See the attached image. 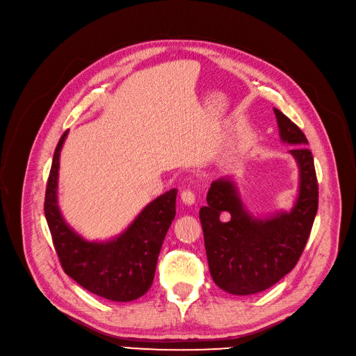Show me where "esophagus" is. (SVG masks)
I'll return each mask as SVG.
<instances>
[{"label": "esophagus", "mask_w": 356, "mask_h": 356, "mask_svg": "<svg viewBox=\"0 0 356 356\" xmlns=\"http://www.w3.org/2000/svg\"><path fill=\"white\" fill-rule=\"evenodd\" d=\"M180 197H181V202H183L184 204H188V207H191V204H193L195 200H196L195 193H193L191 189H184V191L181 192Z\"/></svg>", "instance_id": "34e87169"}]
</instances>
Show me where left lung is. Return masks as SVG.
<instances>
[{"label":"left lung","instance_id":"1","mask_svg":"<svg viewBox=\"0 0 356 356\" xmlns=\"http://www.w3.org/2000/svg\"><path fill=\"white\" fill-rule=\"evenodd\" d=\"M280 138L294 145L298 193L290 211L254 216L241 200L232 177L212 181L200 208L211 275L218 287L236 296L264 291L289 274L309 239L319 203L313 154L303 131L274 108Z\"/></svg>","mask_w":356,"mask_h":356}]
</instances>
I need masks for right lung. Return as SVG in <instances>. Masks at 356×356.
<instances>
[{
    "mask_svg": "<svg viewBox=\"0 0 356 356\" xmlns=\"http://www.w3.org/2000/svg\"><path fill=\"white\" fill-rule=\"evenodd\" d=\"M54 149L46 188L44 215L65 273L88 291L112 302H133L152 287L164 236L176 216L177 189L160 195L117 236L88 241L65 220L58 197L60 152Z\"/></svg>",
    "mask_w": 356,
    "mask_h": 356,
    "instance_id": "add662e5",
    "label": "right lung"
}]
</instances>
